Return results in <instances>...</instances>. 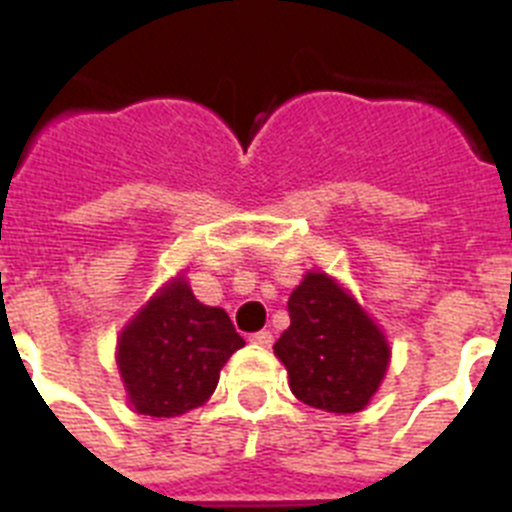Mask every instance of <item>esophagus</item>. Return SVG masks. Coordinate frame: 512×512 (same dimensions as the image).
<instances>
[{
    "label": "esophagus",
    "instance_id": "esophagus-1",
    "mask_svg": "<svg viewBox=\"0 0 512 512\" xmlns=\"http://www.w3.org/2000/svg\"><path fill=\"white\" fill-rule=\"evenodd\" d=\"M248 341H251V343H256V346H264V348H269L271 343H274V336H271L269 330H259V333H253V336L248 338Z\"/></svg>",
    "mask_w": 512,
    "mask_h": 512
}]
</instances>
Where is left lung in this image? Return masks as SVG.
<instances>
[{"label":"left lung","instance_id":"1","mask_svg":"<svg viewBox=\"0 0 512 512\" xmlns=\"http://www.w3.org/2000/svg\"><path fill=\"white\" fill-rule=\"evenodd\" d=\"M289 328L274 343L297 400L325 413H359L377 395L390 343L356 297L325 271H307L287 302Z\"/></svg>","mask_w":512,"mask_h":512}]
</instances>
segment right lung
<instances>
[{
	"label": "right lung",
	"mask_w": 512,
	"mask_h": 512,
	"mask_svg": "<svg viewBox=\"0 0 512 512\" xmlns=\"http://www.w3.org/2000/svg\"><path fill=\"white\" fill-rule=\"evenodd\" d=\"M241 346L228 312L202 305L179 274L122 328L115 356L135 413L176 418L210 400L220 369Z\"/></svg>",
	"instance_id": "1"
}]
</instances>
